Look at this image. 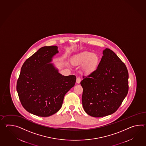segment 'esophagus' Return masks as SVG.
<instances>
[{
    "mask_svg": "<svg viewBox=\"0 0 146 146\" xmlns=\"http://www.w3.org/2000/svg\"><path fill=\"white\" fill-rule=\"evenodd\" d=\"M81 78H80V77H78V78H76V83H78V84H79L80 82H81Z\"/></svg>",
    "mask_w": 146,
    "mask_h": 146,
    "instance_id": "esophagus-1",
    "label": "esophagus"
}]
</instances>
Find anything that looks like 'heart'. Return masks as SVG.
I'll list each match as a JSON object with an SVG mask.
<instances>
[{
	"label": "heart",
	"instance_id": "obj_1",
	"mask_svg": "<svg viewBox=\"0 0 146 146\" xmlns=\"http://www.w3.org/2000/svg\"><path fill=\"white\" fill-rule=\"evenodd\" d=\"M74 61L77 64H83L85 63L84 67L85 71L91 72L96 68L99 58L95 54L90 52H83L75 58Z\"/></svg>",
	"mask_w": 146,
	"mask_h": 146
}]
</instances>
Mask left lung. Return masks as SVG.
Masks as SVG:
<instances>
[{"mask_svg":"<svg viewBox=\"0 0 146 146\" xmlns=\"http://www.w3.org/2000/svg\"><path fill=\"white\" fill-rule=\"evenodd\" d=\"M103 56L96 70L83 76L82 104L85 111L94 117L111 115L116 111L128 92L126 66L110 49Z\"/></svg>","mask_w":146,"mask_h":146,"instance_id":"obj_1","label":"left lung"}]
</instances>
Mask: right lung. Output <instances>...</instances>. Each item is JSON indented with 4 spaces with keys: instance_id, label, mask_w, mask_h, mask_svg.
<instances>
[{
    "instance_id": "obj_1",
    "label": "right lung",
    "mask_w": 146,
    "mask_h": 146,
    "mask_svg": "<svg viewBox=\"0 0 146 146\" xmlns=\"http://www.w3.org/2000/svg\"><path fill=\"white\" fill-rule=\"evenodd\" d=\"M57 53V46L42 47L21 67L17 91L21 105L30 113L41 117L56 113L61 108L65 94L74 86L75 75L60 74L49 63Z\"/></svg>"
}]
</instances>
